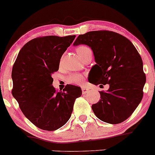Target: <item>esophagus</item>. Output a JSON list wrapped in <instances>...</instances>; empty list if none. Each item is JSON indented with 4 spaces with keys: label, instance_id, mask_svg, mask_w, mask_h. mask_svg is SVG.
Wrapping results in <instances>:
<instances>
[{
    "label": "esophagus",
    "instance_id": "obj_1",
    "mask_svg": "<svg viewBox=\"0 0 155 155\" xmlns=\"http://www.w3.org/2000/svg\"><path fill=\"white\" fill-rule=\"evenodd\" d=\"M82 94H87V93L89 91V89H88V88H86V87L83 86L82 87Z\"/></svg>",
    "mask_w": 155,
    "mask_h": 155
}]
</instances>
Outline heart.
Listing matches in <instances>:
<instances>
[{"instance_id":"heart-1","label":"heart","mask_w":155,"mask_h":155,"mask_svg":"<svg viewBox=\"0 0 155 155\" xmlns=\"http://www.w3.org/2000/svg\"><path fill=\"white\" fill-rule=\"evenodd\" d=\"M91 51V50L89 48L85 45H80L76 48V52H77L79 57H82L85 53H87L88 51ZM83 80L84 76L82 74H79V73L71 74L67 78V82L68 83L74 84V85H80V84L82 83Z\"/></svg>"}]
</instances>
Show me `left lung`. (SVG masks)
<instances>
[{
	"label": "left lung",
	"instance_id": "left-lung-1",
	"mask_svg": "<svg viewBox=\"0 0 155 155\" xmlns=\"http://www.w3.org/2000/svg\"><path fill=\"white\" fill-rule=\"evenodd\" d=\"M81 44L91 48L95 59L89 73L90 83L110 85L107 91H99L101 99L91 106L93 112L107 124L124 122L143 97L146 76L140 54L128 38L107 30L79 35L73 45Z\"/></svg>",
	"mask_w": 155,
	"mask_h": 155
}]
</instances>
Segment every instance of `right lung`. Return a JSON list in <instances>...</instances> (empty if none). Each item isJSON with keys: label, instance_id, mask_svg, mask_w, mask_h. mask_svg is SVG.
Here are the masks:
<instances>
[{"label": "right lung", "instance_id": "right-lung-1", "mask_svg": "<svg viewBox=\"0 0 155 155\" xmlns=\"http://www.w3.org/2000/svg\"><path fill=\"white\" fill-rule=\"evenodd\" d=\"M75 38H35L21 48L13 66L12 94L25 117L41 130L54 131L66 124L75 101L82 95L80 87L67 85L58 91L52 85V74Z\"/></svg>", "mask_w": 155, "mask_h": 155}]
</instances>
